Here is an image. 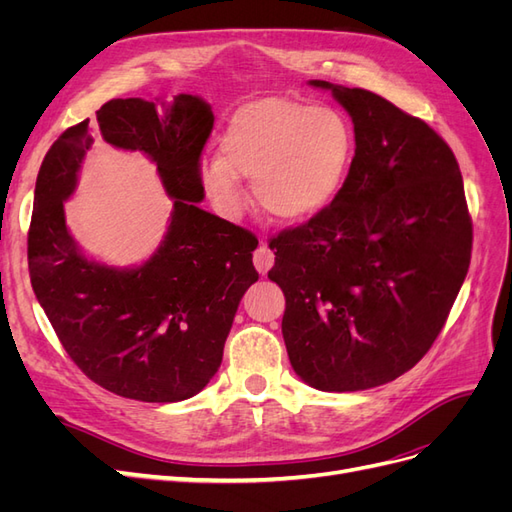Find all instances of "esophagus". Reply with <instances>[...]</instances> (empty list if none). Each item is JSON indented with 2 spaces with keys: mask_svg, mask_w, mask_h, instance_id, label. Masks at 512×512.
Instances as JSON below:
<instances>
[{
  "mask_svg": "<svg viewBox=\"0 0 512 512\" xmlns=\"http://www.w3.org/2000/svg\"><path fill=\"white\" fill-rule=\"evenodd\" d=\"M273 262H275V256H273V252L269 250V245H267V243H260L258 250L254 252V267H256L260 273H267V271L273 267Z\"/></svg>",
  "mask_w": 512,
  "mask_h": 512,
  "instance_id": "1",
  "label": "esophagus"
}]
</instances>
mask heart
Segmentation results:
<instances>
[{
  "instance_id": "heart-1",
  "label": "heart",
  "mask_w": 512,
  "mask_h": 512,
  "mask_svg": "<svg viewBox=\"0 0 512 512\" xmlns=\"http://www.w3.org/2000/svg\"><path fill=\"white\" fill-rule=\"evenodd\" d=\"M222 156L200 162L205 192L224 211L243 207L239 177L271 218L305 222L342 192L354 158V134L331 106L267 98L241 106L220 136Z\"/></svg>"
}]
</instances>
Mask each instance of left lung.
Instances as JSON below:
<instances>
[{"mask_svg":"<svg viewBox=\"0 0 512 512\" xmlns=\"http://www.w3.org/2000/svg\"><path fill=\"white\" fill-rule=\"evenodd\" d=\"M354 123L342 192L269 247L282 333L318 391H365L406 374L436 342L466 280L472 220L455 153L425 121L327 81Z\"/></svg>","mask_w":512,"mask_h":512,"instance_id":"1","label":"left lung"}]
</instances>
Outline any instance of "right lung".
<instances>
[{
    "instance_id": "right-lung-1",
    "label": "right lung",
    "mask_w": 512,
    "mask_h": 512,
    "mask_svg": "<svg viewBox=\"0 0 512 512\" xmlns=\"http://www.w3.org/2000/svg\"><path fill=\"white\" fill-rule=\"evenodd\" d=\"M211 130V106L198 96L162 104L119 98L102 104L94 123L68 128L42 160L29 277L70 359L115 395L166 404L203 391L222 363L239 301L258 280V239L198 207L200 153ZM94 135L145 152L176 200L165 241L132 270L87 259L65 226L63 203Z\"/></svg>"
}]
</instances>
